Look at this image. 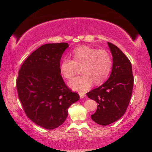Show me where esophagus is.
<instances>
[{
	"instance_id": "1",
	"label": "esophagus",
	"mask_w": 152,
	"mask_h": 152,
	"mask_svg": "<svg viewBox=\"0 0 152 152\" xmlns=\"http://www.w3.org/2000/svg\"><path fill=\"white\" fill-rule=\"evenodd\" d=\"M79 95H80V99H83V98H85L86 97V95H85V93H83V92H80L79 93Z\"/></svg>"
}]
</instances>
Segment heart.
Here are the masks:
<instances>
[{"instance_id": "obj_1", "label": "heart", "mask_w": 152, "mask_h": 152, "mask_svg": "<svg viewBox=\"0 0 152 152\" xmlns=\"http://www.w3.org/2000/svg\"><path fill=\"white\" fill-rule=\"evenodd\" d=\"M82 67L83 73L69 82L71 88L86 91L93 82L100 85L108 78L112 67L110 55L104 50H97L89 46L76 48L73 51V59L64 58L60 64V72L66 79H71Z\"/></svg>"}]
</instances>
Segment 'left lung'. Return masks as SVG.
Wrapping results in <instances>:
<instances>
[{
  "label": "left lung",
  "instance_id": "8db88e82",
  "mask_svg": "<svg viewBox=\"0 0 152 152\" xmlns=\"http://www.w3.org/2000/svg\"><path fill=\"white\" fill-rule=\"evenodd\" d=\"M108 44L113 57L110 76L102 86L87 93L89 99L99 104L91 119L104 126L118 121L124 115L129 104L134 84L131 61L119 48L110 42Z\"/></svg>",
  "mask_w": 152,
  "mask_h": 152
}]
</instances>
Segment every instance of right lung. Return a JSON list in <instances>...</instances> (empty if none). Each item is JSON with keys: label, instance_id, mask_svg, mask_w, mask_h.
I'll list each match as a JSON object with an SVG mask.
<instances>
[{"label": "right lung", "instance_id": "right-lung-1", "mask_svg": "<svg viewBox=\"0 0 152 152\" xmlns=\"http://www.w3.org/2000/svg\"><path fill=\"white\" fill-rule=\"evenodd\" d=\"M68 46L66 42L42 45L19 70L16 86L23 109L31 121L46 129L62 125L68 108L80 99L61 75V58Z\"/></svg>", "mask_w": 152, "mask_h": 152}]
</instances>
